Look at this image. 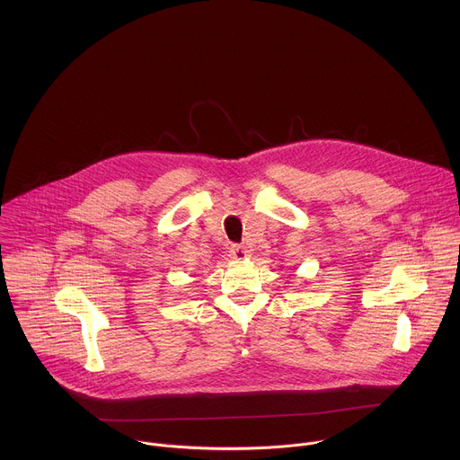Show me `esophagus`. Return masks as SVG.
<instances>
[{
	"label": "esophagus",
	"instance_id": "esophagus-1",
	"mask_svg": "<svg viewBox=\"0 0 460 460\" xmlns=\"http://www.w3.org/2000/svg\"><path fill=\"white\" fill-rule=\"evenodd\" d=\"M231 256H233V260H238V261L247 260L251 256V249L247 245H233Z\"/></svg>",
	"mask_w": 460,
	"mask_h": 460
}]
</instances>
